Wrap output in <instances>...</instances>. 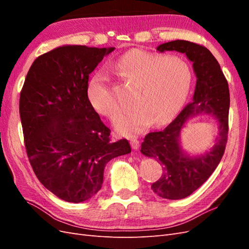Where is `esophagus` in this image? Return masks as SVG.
I'll return each mask as SVG.
<instances>
[{
	"label": "esophagus",
	"mask_w": 249,
	"mask_h": 249,
	"mask_svg": "<svg viewBox=\"0 0 249 249\" xmlns=\"http://www.w3.org/2000/svg\"><path fill=\"white\" fill-rule=\"evenodd\" d=\"M131 146L133 149H138L139 148V140L138 139H132L131 140Z\"/></svg>",
	"instance_id": "esophagus-1"
}]
</instances>
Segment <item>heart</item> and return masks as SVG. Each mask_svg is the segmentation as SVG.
<instances>
[{
	"label": "heart",
	"instance_id": "b5f03b06",
	"mask_svg": "<svg viewBox=\"0 0 249 249\" xmlns=\"http://www.w3.org/2000/svg\"><path fill=\"white\" fill-rule=\"evenodd\" d=\"M126 82L138 86L133 96V110L123 113L114 124L118 134L134 137L150 124L162 125L177 115L189 93L192 71L185 60L177 56L132 50L113 64ZM88 100L101 115L115 118L123 109L104 71L94 72L88 82Z\"/></svg>",
	"mask_w": 249,
	"mask_h": 249
}]
</instances>
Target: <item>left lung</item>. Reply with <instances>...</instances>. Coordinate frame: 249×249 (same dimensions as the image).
Wrapping results in <instances>:
<instances>
[{"instance_id": "1", "label": "left lung", "mask_w": 249, "mask_h": 249, "mask_svg": "<svg viewBox=\"0 0 249 249\" xmlns=\"http://www.w3.org/2000/svg\"><path fill=\"white\" fill-rule=\"evenodd\" d=\"M160 53H184L193 62L196 86L193 100L163 131L148 133L141 144V153L154 158L163 166V175L152 185L162 198L180 199L206 182L224 154L229 136L230 90L228 81L216 58L206 47L187 40L160 44ZM215 115L220 124V136L210 152L197 157L188 156L180 147L179 133L189 117L197 114Z\"/></svg>"}]
</instances>
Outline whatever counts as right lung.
Returning <instances> with one entry per match:
<instances>
[{
	"mask_svg": "<svg viewBox=\"0 0 249 249\" xmlns=\"http://www.w3.org/2000/svg\"><path fill=\"white\" fill-rule=\"evenodd\" d=\"M114 48L64 46L35 59L19 96L27 155L35 176L56 196L85 201L100 191L113 158L131 153L112 142L88 100L89 74Z\"/></svg>",
	"mask_w": 249,
	"mask_h": 249,
	"instance_id": "obj_1",
	"label": "right lung"
}]
</instances>
